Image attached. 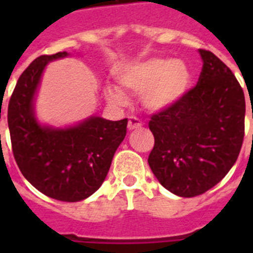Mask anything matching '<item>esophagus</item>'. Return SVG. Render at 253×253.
Here are the masks:
<instances>
[{
	"mask_svg": "<svg viewBox=\"0 0 253 253\" xmlns=\"http://www.w3.org/2000/svg\"><path fill=\"white\" fill-rule=\"evenodd\" d=\"M143 123L139 121L136 117H130L128 118V130H136V128H142Z\"/></svg>",
	"mask_w": 253,
	"mask_h": 253,
	"instance_id": "1",
	"label": "esophagus"
}]
</instances>
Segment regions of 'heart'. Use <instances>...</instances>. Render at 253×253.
<instances>
[{
	"label": "heart",
	"mask_w": 253,
	"mask_h": 253,
	"mask_svg": "<svg viewBox=\"0 0 253 253\" xmlns=\"http://www.w3.org/2000/svg\"><path fill=\"white\" fill-rule=\"evenodd\" d=\"M118 81L123 89L143 94L146 107L158 111L176 103L186 93L190 73L181 61L152 57L123 65L118 72ZM106 97L115 105L126 102L123 91L115 86L106 87Z\"/></svg>",
	"instance_id": "1"
}]
</instances>
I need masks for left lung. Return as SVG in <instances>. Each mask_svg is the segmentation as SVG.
Masks as SVG:
<instances>
[{
	"mask_svg": "<svg viewBox=\"0 0 253 253\" xmlns=\"http://www.w3.org/2000/svg\"><path fill=\"white\" fill-rule=\"evenodd\" d=\"M200 53L204 65L196 86L148 123L155 138L148 164L164 188L185 198L215 186L235 164L244 139L239 81L214 53Z\"/></svg>",
	"mask_w": 253,
	"mask_h": 253,
	"instance_id": "obj_1",
	"label": "left lung"
}]
</instances>
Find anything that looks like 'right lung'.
<instances>
[{
  "mask_svg": "<svg viewBox=\"0 0 253 253\" xmlns=\"http://www.w3.org/2000/svg\"><path fill=\"white\" fill-rule=\"evenodd\" d=\"M68 53L42 55L23 71L9 101L11 150L25 178L39 192L63 202H79L102 185L127 131V118L90 117L68 128L41 126L34 95L48 61Z\"/></svg>",
  "mask_w": 253,
  "mask_h": 253,
  "instance_id": "right-lung-1",
  "label": "right lung"
}]
</instances>
